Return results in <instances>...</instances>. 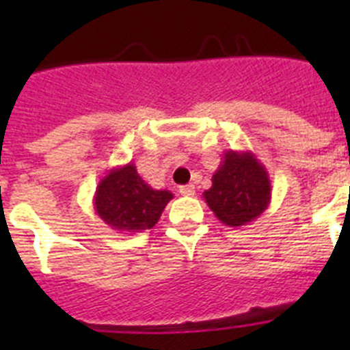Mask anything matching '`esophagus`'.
<instances>
[{"instance_id": "obj_1", "label": "esophagus", "mask_w": 350, "mask_h": 350, "mask_svg": "<svg viewBox=\"0 0 350 350\" xmlns=\"http://www.w3.org/2000/svg\"><path fill=\"white\" fill-rule=\"evenodd\" d=\"M178 193L184 194V196H194V193H196V187H194L193 184H189V185H182L180 189H178Z\"/></svg>"}]
</instances>
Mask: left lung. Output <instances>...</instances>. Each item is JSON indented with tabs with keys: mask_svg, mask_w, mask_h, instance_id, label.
Segmentation results:
<instances>
[{
	"mask_svg": "<svg viewBox=\"0 0 350 350\" xmlns=\"http://www.w3.org/2000/svg\"><path fill=\"white\" fill-rule=\"evenodd\" d=\"M203 198L222 224L242 228L268 208L271 182L265 165L250 150H226Z\"/></svg>",
	"mask_w": 350,
	"mask_h": 350,
	"instance_id": "left-lung-1",
	"label": "left lung"
}]
</instances>
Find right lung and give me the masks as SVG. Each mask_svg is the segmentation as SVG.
I'll list each match as a JSON object with an SVG mask.
<instances>
[{"mask_svg":"<svg viewBox=\"0 0 350 350\" xmlns=\"http://www.w3.org/2000/svg\"><path fill=\"white\" fill-rule=\"evenodd\" d=\"M173 194L152 189L138 175L135 163L112 168L94 193V210L101 221L119 233H142L159 221Z\"/></svg>","mask_w":350,"mask_h":350,"instance_id":"add662e5","label":"right lung"}]
</instances>
